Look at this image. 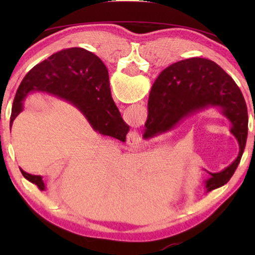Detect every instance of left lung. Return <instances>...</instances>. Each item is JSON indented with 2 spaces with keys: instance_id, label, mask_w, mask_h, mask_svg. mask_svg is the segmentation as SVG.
Returning a JSON list of instances; mask_svg holds the SVG:
<instances>
[{
  "instance_id": "1",
  "label": "left lung",
  "mask_w": 255,
  "mask_h": 255,
  "mask_svg": "<svg viewBox=\"0 0 255 255\" xmlns=\"http://www.w3.org/2000/svg\"><path fill=\"white\" fill-rule=\"evenodd\" d=\"M99 58V57H98ZM99 74L108 81V70L99 58ZM214 108L231 123L230 131L239 141L234 162L205 181L207 192L227 183L243 155L248 138V108L234 80L213 60L195 57L166 67L154 82L149 93L147 130L144 138L155 137L175 128L184 119Z\"/></svg>"
}]
</instances>
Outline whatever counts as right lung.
Here are the masks:
<instances>
[{"instance_id": "add662e5", "label": "right lung", "mask_w": 255, "mask_h": 255, "mask_svg": "<svg viewBox=\"0 0 255 255\" xmlns=\"http://www.w3.org/2000/svg\"><path fill=\"white\" fill-rule=\"evenodd\" d=\"M46 92L65 99L77 108L94 130L116 137L118 129L127 126L112 100L109 82L99 74V58L79 47L55 53L38 64L21 82L16 91L10 125L23 110V102L30 92ZM30 182L44 190L40 175H32L20 169Z\"/></svg>"}]
</instances>
